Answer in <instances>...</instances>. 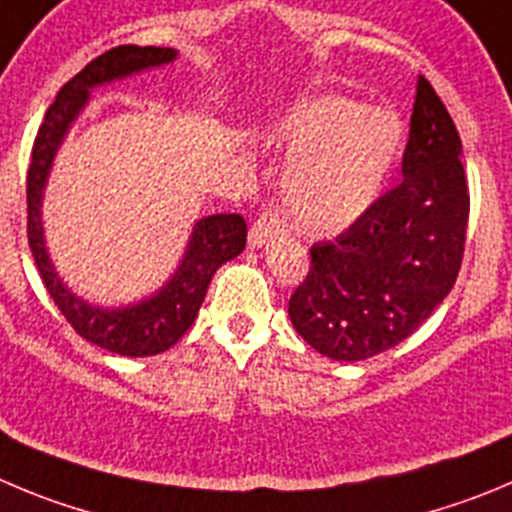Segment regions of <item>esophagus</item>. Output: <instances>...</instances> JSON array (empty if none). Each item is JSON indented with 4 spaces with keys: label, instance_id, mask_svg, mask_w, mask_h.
<instances>
[{
    "label": "esophagus",
    "instance_id": "1",
    "mask_svg": "<svg viewBox=\"0 0 512 512\" xmlns=\"http://www.w3.org/2000/svg\"><path fill=\"white\" fill-rule=\"evenodd\" d=\"M285 232V222L275 209H267L262 212L260 217L255 219V224L250 227V245L252 247H262L267 240L272 237H278V234Z\"/></svg>",
    "mask_w": 512,
    "mask_h": 512
}]
</instances>
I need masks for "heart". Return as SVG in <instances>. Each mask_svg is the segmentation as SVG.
Returning <instances> with one entry per match:
<instances>
[{
	"label": "heart",
	"instance_id": "1",
	"mask_svg": "<svg viewBox=\"0 0 512 512\" xmlns=\"http://www.w3.org/2000/svg\"><path fill=\"white\" fill-rule=\"evenodd\" d=\"M293 151L283 176L288 212L305 232H338L384 191L404 143L399 116L341 95L310 100L280 128Z\"/></svg>",
	"mask_w": 512,
	"mask_h": 512
}]
</instances>
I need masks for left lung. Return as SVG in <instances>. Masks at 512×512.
I'll use <instances>...</instances> for the list:
<instances>
[{"instance_id":"1","label":"left lung","mask_w":512,"mask_h":512,"mask_svg":"<svg viewBox=\"0 0 512 512\" xmlns=\"http://www.w3.org/2000/svg\"><path fill=\"white\" fill-rule=\"evenodd\" d=\"M462 141L427 78H419L401 184L336 240L310 247L290 295L295 331L336 361H364L412 336L450 295L465 255L470 191Z\"/></svg>"}]
</instances>
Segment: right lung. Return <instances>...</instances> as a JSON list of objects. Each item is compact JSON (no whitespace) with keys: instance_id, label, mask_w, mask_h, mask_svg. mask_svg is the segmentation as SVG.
<instances>
[{"instance_id":"right-lung-1","label":"right lung","mask_w":512,"mask_h":512,"mask_svg":"<svg viewBox=\"0 0 512 512\" xmlns=\"http://www.w3.org/2000/svg\"><path fill=\"white\" fill-rule=\"evenodd\" d=\"M174 60V47L118 45L88 62L78 75H73L62 85L55 103L47 108L45 121L37 131L35 146H32L30 171H27V240H30L32 257H35L47 293L78 336L105 351L133 358L164 353L189 331L202 308L214 272L245 250V219L240 214H212V217L199 219L194 224L189 247H186L181 265L176 267L174 278L159 293L141 303L108 310L85 303L57 278L45 247L40 207L57 146L68 133L70 123L88 103L90 90Z\"/></svg>"}]
</instances>
